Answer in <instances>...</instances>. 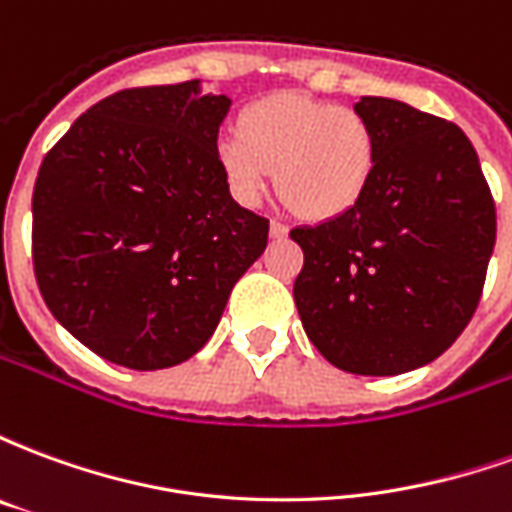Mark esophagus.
I'll return each instance as SVG.
<instances>
[{"label": "esophagus", "mask_w": 512, "mask_h": 512, "mask_svg": "<svg viewBox=\"0 0 512 512\" xmlns=\"http://www.w3.org/2000/svg\"><path fill=\"white\" fill-rule=\"evenodd\" d=\"M268 233H271V238H285V235H288V224L271 219V224H268Z\"/></svg>", "instance_id": "34e87169"}]
</instances>
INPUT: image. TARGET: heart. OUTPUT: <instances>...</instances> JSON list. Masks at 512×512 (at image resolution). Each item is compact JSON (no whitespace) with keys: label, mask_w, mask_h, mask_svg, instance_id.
I'll return each instance as SVG.
<instances>
[{"label":"heart","mask_w":512,"mask_h":512,"mask_svg":"<svg viewBox=\"0 0 512 512\" xmlns=\"http://www.w3.org/2000/svg\"><path fill=\"white\" fill-rule=\"evenodd\" d=\"M224 180L241 205L266 197L277 169L285 200L310 219H334L365 197L376 175V128L351 106L271 95L246 106L216 142Z\"/></svg>","instance_id":"obj_1"}]
</instances>
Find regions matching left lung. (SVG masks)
Instances as JSON below:
<instances>
[{"instance_id": "left-lung-1", "label": "left lung", "mask_w": 512, "mask_h": 512, "mask_svg": "<svg viewBox=\"0 0 512 512\" xmlns=\"http://www.w3.org/2000/svg\"><path fill=\"white\" fill-rule=\"evenodd\" d=\"M378 139L376 175L351 211L296 227L304 332L334 367L397 376L433 362L472 321L496 208L461 128L392 98L354 104Z\"/></svg>"}]
</instances>
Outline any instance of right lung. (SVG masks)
I'll list each match as a JSON object with an SVG mask.
<instances>
[{
    "instance_id": "1",
    "label": "right lung",
    "mask_w": 512,
    "mask_h": 512,
    "mask_svg": "<svg viewBox=\"0 0 512 512\" xmlns=\"http://www.w3.org/2000/svg\"><path fill=\"white\" fill-rule=\"evenodd\" d=\"M227 95L200 82L131 87L90 106L40 164L32 266L68 332L131 370L208 343L268 219L230 197L216 158Z\"/></svg>"
}]
</instances>
